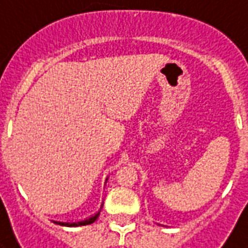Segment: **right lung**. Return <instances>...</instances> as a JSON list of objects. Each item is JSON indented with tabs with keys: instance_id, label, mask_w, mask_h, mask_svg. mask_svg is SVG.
Listing matches in <instances>:
<instances>
[{
	"instance_id": "add662e5",
	"label": "right lung",
	"mask_w": 248,
	"mask_h": 248,
	"mask_svg": "<svg viewBox=\"0 0 248 248\" xmlns=\"http://www.w3.org/2000/svg\"><path fill=\"white\" fill-rule=\"evenodd\" d=\"M99 215V211H98L94 217H90V218L85 219V220H79V222H58V220H53L54 223L61 224V226H67V227H77V226H86V224H92L93 222H95Z\"/></svg>"
}]
</instances>
